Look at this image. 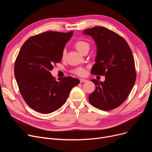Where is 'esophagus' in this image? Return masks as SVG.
Instances as JSON below:
<instances>
[{
  "mask_svg": "<svg viewBox=\"0 0 152 152\" xmlns=\"http://www.w3.org/2000/svg\"><path fill=\"white\" fill-rule=\"evenodd\" d=\"M86 82H87V80H86V79H80V83H86Z\"/></svg>",
  "mask_w": 152,
  "mask_h": 152,
  "instance_id": "obj_1",
  "label": "esophagus"
}]
</instances>
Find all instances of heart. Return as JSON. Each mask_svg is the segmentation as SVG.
Returning a JSON list of instances; mask_svg holds the SVG:
<instances>
[{
    "label": "heart",
    "mask_w": 152,
    "mask_h": 152,
    "mask_svg": "<svg viewBox=\"0 0 152 152\" xmlns=\"http://www.w3.org/2000/svg\"><path fill=\"white\" fill-rule=\"evenodd\" d=\"M75 47L76 49V50L79 52V53H82L84 50L86 49H89L90 48V45L88 42L83 41H76L75 44ZM66 50L64 49L62 52V58H65L66 56ZM73 73L78 75L79 76H84L86 73V71L83 68H76L73 71Z\"/></svg>",
    "instance_id": "obj_1"
}]
</instances>
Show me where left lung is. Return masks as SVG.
Instances as JSON below:
<instances>
[{"label":"left lung","mask_w":152,"mask_h":152,"mask_svg":"<svg viewBox=\"0 0 152 152\" xmlns=\"http://www.w3.org/2000/svg\"><path fill=\"white\" fill-rule=\"evenodd\" d=\"M83 34L91 36L97 45L91 73L105 76L104 82L91 80L96 86L89 95V102L101 110L115 109L129 96L136 79L131 48L123 37L105 27L86 29Z\"/></svg>","instance_id":"left-lung-1"}]
</instances>
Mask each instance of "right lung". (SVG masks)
Here are the masks:
<instances>
[{
  "label": "right lung",
  "mask_w": 152,
  "mask_h": 152,
  "mask_svg": "<svg viewBox=\"0 0 152 152\" xmlns=\"http://www.w3.org/2000/svg\"><path fill=\"white\" fill-rule=\"evenodd\" d=\"M73 31H47L29 37L23 44L15 60L14 73L21 96L37 112L48 114L65 103L78 79L53 77L50 71L60 63L66 42Z\"/></svg>",
  "instance_id": "1"
}]
</instances>
